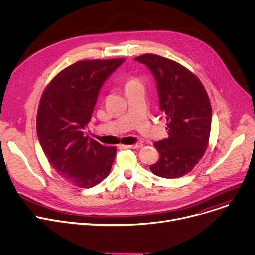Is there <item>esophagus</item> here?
<instances>
[{
    "label": "esophagus",
    "instance_id": "1",
    "mask_svg": "<svg viewBox=\"0 0 255 255\" xmlns=\"http://www.w3.org/2000/svg\"><path fill=\"white\" fill-rule=\"evenodd\" d=\"M143 147L142 143H137V144H133V145H126L124 146V148H130V149H140Z\"/></svg>",
    "mask_w": 255,
    "mask_h": 255
}]
</instances>
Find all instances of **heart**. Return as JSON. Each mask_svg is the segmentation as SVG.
<instances>
[{"mask_svg": "<svg viewBox=\"0 0 255 255\" xmlns=\"http://www.w3.org/2000/svg\"><path fill=\"white\" fill-rule=\"evenodd\" d=\"M136 80H137V79H130L128 82H131V81H136Z\"/></svg>", "mask_w": 255, "mask_h": 255, "instance_id": "b5f03b06", "label": "heart"}]
</instances>
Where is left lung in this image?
<instances>
[{
	"mask_svg": "<svg viewBox=\"0 0 255 255\" xmlns=\"http://www.w3.org/2000/svg\"><path fill=\"white\" fill-rule=\"evenodd\" d=\"M134 59L153 74L159 108L168 121L169 138L154 143L159 159L149 169L162 178L182 177L206 152L212 121L210 101L200 79L182 65L152 53Z\"/></svg>",
	"mask_w": 255,
	"mask_h": 255,
	"instance_id": "1",
	"label": "left lung"
}]
</instances>
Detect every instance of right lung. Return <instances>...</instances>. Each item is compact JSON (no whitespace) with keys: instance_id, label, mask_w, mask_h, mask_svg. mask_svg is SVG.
<instances>
[{"instance_id":"add662e5","label":"right lung","mask_w":255,"mask_h":255,"mask_svg":"<svg viewBox=\"0 0 255 255\" xmlns=\"http://www.w3.org/2000/svg\"><path fill=\"white\" fill-rule=\"evenodd\" d=\"M125 58L79 61L65 68L42 94L37 134L55 172L75 186L89 188L106 178L116 147L84 137L103 83Z\"/></svg>"}]
</instances>
